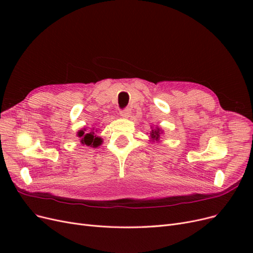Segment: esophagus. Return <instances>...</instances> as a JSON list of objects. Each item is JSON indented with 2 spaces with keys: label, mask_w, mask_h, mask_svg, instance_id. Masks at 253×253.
<instances>
[{
  "label": "esophagus",
  "mask_w": 253,
  "mask_h": 253,
  "mask_svg": "<svg viewBox=\"0 0 253 253\" xmlns=\"http://www.w3.org/2000/svg\"><path fill=\"white\" fill-rule=\"evenodd\" d=\"M120 115H121L122 117H129V115H131V109L126 108L124 110H121Z\"/></svg>",
  "instance_id": "1"
}]
</instances>
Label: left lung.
Segmentation results:
<instances>
[{
  "instance_id": "1",
  "label": "left lung",
  "mask_w": 253,
  "mask_h": 253,
  "mask_svg": "<svg viewBox=\"0 0 253 253\" xmlns=\"http://www.w3.org/2000/svg\"><path fill=\"white\" fill-rule=\"evenodd\" d=\"M160 131H159V128H157V129H152V132H151V137L153 139H155V140H157L158 138H159V133Z\"/></svg>"
}]
</instances>
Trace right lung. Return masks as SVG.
Here are the masks:
<instances>
[{
    "label": "right lung",
    "instance_id": "right-lung-1",
    "mask_svg": "<svg viewBox=\"0 0 253 253\" xmlns=\"http://www.w3.org/2000/svg\"><path fill=\"white\" fill-rule=\"evenodd\" d=\"M78 136L81 137V142L83 144H86V145H90V147H95L97 148L98 145H100L102 140L101 138H99L95 135L94 132H90V133H84L83 131H80L78 133Z\"/></svg>",
    "mask_w": 253,
    "mask_h": 253
}]
</instances>
